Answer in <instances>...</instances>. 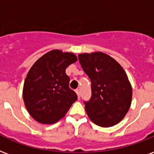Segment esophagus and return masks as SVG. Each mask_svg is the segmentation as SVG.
I'll list each match as a JSON object with an SVG mask.
<instances>
[{"label":"esophagus","mask_w":154,"mask_h":154,"mask_svg":"<svg viewBox=\"0 0 154 154\" xmlns=\"http://www.w3.org/2000/svg\"><path fill=\"white\" fill-rule=\"evenodd\" d=\"M76 93H77V97H78V99H80V95H81L80 90H76Z\"/></svg>","instance_id":"obj_1"}]
</instances>
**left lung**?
Here are the masks:
<instances>
[{
    "label": "left lung",
    "instance_id": "8db88e82",
    "mask_svg": "<svg viewBox=\"0 0 154 154\" xmlns=\"http://www.w3.org/2000/svg\"><path fill=\"white\" fill-rule=\"evenodd\" d=\"M78 59L91 82V98L85 102L89 118L101 127L119 123L132 100L131 85L123 68L101 51L79 54Z\"/></svg>",
    "mask_w": 154,
    "mask_h": 154
}]
</instances>
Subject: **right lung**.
<instances>
[{
	"instance_id": "obj_1",
	"label": "right lung",
	"mask_w": 154,
	"mask_h": 154,
	"mask_svg": "<svg viewBox=\"0 0 154 154\" xmlns=\"http://www.w3.org/2000/svg\"><path fill=\"white\" fill-rule=\"evenodd\" d=\"M77 61L73 53L52 50L31 67L23 84V98L27 111L37 122L55 123L77 100L69 88V77L65 72Z\"/></svg>"
}]
</instances>
